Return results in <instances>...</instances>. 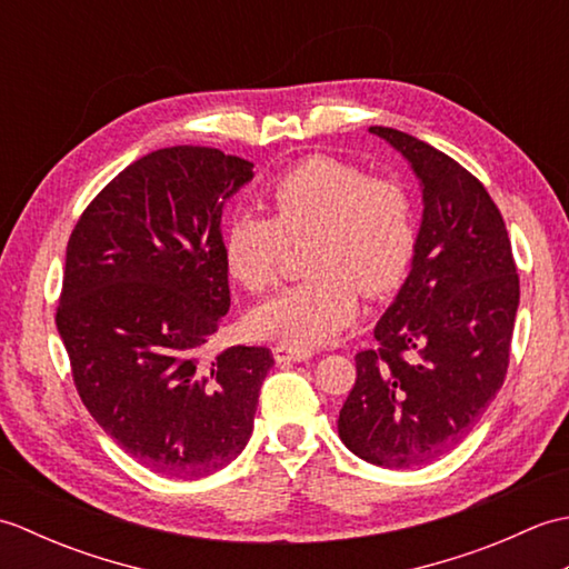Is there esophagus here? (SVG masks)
<instances>
[{
    "mask_svg": "<svg viewBox=\"0 0 569 569\" xmlns=\"http://www.w3.org/2000/svg\"><path fill=\"white\" fill-rule=\"evenodd\" d=\"M312 355H316V352H312L310 347H303V345L281 342V345L273 347V357H276L278 365H283V361H306Z\"/></svg>",
    "mask_w": 569,
    "mask_h": 569,
    "instance_id": "esophagus-1",
    "label": "esophagus"
}]
</instances>
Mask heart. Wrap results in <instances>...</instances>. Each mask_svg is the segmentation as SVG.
I'll list each match as a JSON object with an SVG mask.
<instances>
[{
    "mask_svg": "<svg viewBox=\"0 0 569 569\" xmlns=\"http://www.w3.org/2000/svg\"><path fill=\"white\" fill-rule=\"evenodd\" d=\"M271 217L234 210L222 227L227 273L251 293L271 288L288 244L303 247L306 281L251 312V330L291 345H320L352 322L369 298L403 283L418 244L416 202L396 178L330 156H310L266 190Z\"/></svg>",
    "mask_w": 569,
    "mask_h": 569,
    "instance_id": "b5f03b06",
    "label": "heart"
}]
</instances>
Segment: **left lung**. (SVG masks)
<instances>
[{
  "instance_id": "1",
  "label": "left lung",
  "mask_w": 569,
  "mask_h": 569,
  "mask_svg": "<svg viewBox=\"0 0 569 569\" xmlns=\"http://www.w3.org/2000/svg\"><path fill=\"white\" fill-rule=\"evenodd\" d=\"M401 151L422 186L413 266L355 357L340 410L342 442L389 469L428 465L477 426L509 369L518 273L503 217L450 156L406 131L369 127Z\"/></svg>"
}]
</instances>
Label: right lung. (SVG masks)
<instances>
[{
    "label": "right lung",
    "instance_id": "obj_1",
    "mask_svg": "<svg viewBox=\"0 0 569 569\" xmlns=\"http://www.w3.org/2000/svg\"><path fill=\"white\" fill-rule=\"evenodd\" d=\"M253 163L210 147L143 156L72 229L56 310L76 389L100 428L159 475L200 479L244 450L266 347L204 345L229 310L222 208Z\"/></svg>",
    "mask_w": 569,
    "mask_h": 569
}]
</instances>
